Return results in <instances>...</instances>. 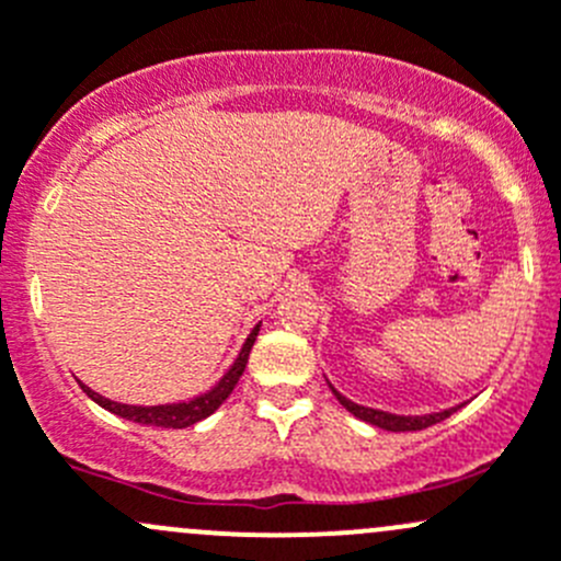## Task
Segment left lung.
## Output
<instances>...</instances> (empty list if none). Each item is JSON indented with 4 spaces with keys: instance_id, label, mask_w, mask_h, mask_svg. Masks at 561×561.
Listing matches in <instances>:
<instances>
[{
    "instance_id": "obj_1",
    "label": "left lung",
    "mask_w": 561,
    "mask_h": 561,
    "mask_svg": "<svg viewBox=\"0 0 561 561\" xmlns=\"http://www.w3.org/2000/svg\"><path fill=\"white\" fill-rule=\"evenodd\" d=\"M328 388L333 390L339 404L350 412V415L360 417L364 423H371L377 428H386V432H421V428L434 426V423L445 421V417L454 415L456 410H461L463 404L448 407V410H439V412H428V415H396V412H386V410H375V407H364V404H355L353 399H347L344 393H339L336 388L328 382Z\"/></svg>"
}]
</instances>
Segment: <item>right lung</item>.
Instances as JSON below:
<instances>
[{"label":"right lung","mask_w":561,"mask_h":561,"mask_svg":"<svg viewBox=\"0 0 561 561\" xmlns=\"http://www.w3.org/2000/svg\"><path fill=\"white\" fill-rule=\"evenodd\" d=\"M257 333H260V322L252 328V331H249L247 342L241 344L239 355H236V360L230 364V369L219 377L217 386L208 388L206 393L195 396V399H190V401H173V404H154V407L122 404V401L105 399L103 393H98V390L83 386V382H81V388H83V393L94 401V404H100L103 410L113 412V415L124 417V421L144 423V426H160V428L195 426V423H201L203 417L214 415V412L222 407V401L233 393L236 382H239V377L244 375L249 353H252V344H254V339H257Z\"/></svg>","instance_id":"obj_1"}]
</instances>
